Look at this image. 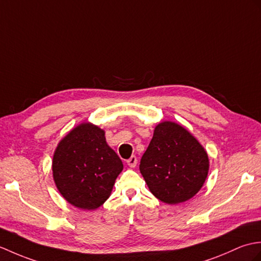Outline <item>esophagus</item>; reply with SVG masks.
I'll list each match as a JSON object with an SVG mask.
<instances>
[{"mask_svg":"<svg viewBox=\"0 0 261 261\" xmlns=\"http://www.w3.org/2000/svg\"><path fill=\"white\" fill-rule=\"evenodd\" d=\"M127 164H128L129 167H135L136 164H137V158H136V156L135 155L130 156V158L127 160Z\"/></svg>","mask_w":261,"mask_h":261,"instance_id":"esophagus-1","label":"esophagus"}]
</instances>
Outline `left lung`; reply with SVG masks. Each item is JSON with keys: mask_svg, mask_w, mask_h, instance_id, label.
Instances as JSON below:
<instances>
[{"mask_svg": "<svg viewBox=\"0 0 261 261\" xmlns=\"http://www.w3.org/2000/svg\"><path fill=\"white\" fill-rule=\"evenodd\" d=\"M140 171L154 196L164 203L177 204L193 198L203 187L209 158L183 126L162 121L142 156Z\"/></svg>", "mask_w": 261, "mask_h": 261, "instance_id": "left-lung-1", "label": "left lung"}]
</instances>
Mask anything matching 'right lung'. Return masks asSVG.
I'll return each instance as SVG.
<instances>
[{
  "instance_id": "1",
  "label": "right lung",
  "mask_w": 261,
  "mask_h": 261,
  "mask_svg": "<svg viewBox=\"0 0 261 261\" xmlns=\"http://www.w3.org/2000/svg\"><path fill=\"white\" fill-rule=\"evenodd\" d=\"M123 162L108 146L105 132L91 123L74 127L58 144L52 160L57 189L73 206L95 210L112 193Z\"/></svg>"
}]
</instances>
